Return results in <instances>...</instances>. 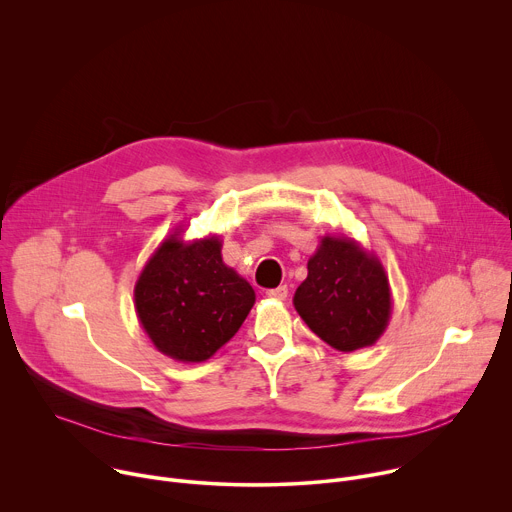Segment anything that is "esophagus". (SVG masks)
<instances>
[{"label":"esophagus","mask_w":512,"mask_h":512,"mask_svg":"<svg viewBox=\"0 0 512 512\" xmlns=\"http://www.w3.org/2000/svg\"><path fill=\"white\" fill-rule=\"evenodd\" d=\"M265 296H267L269 300L283 302V300L287 298V287H285V285H279V287H275V289H267V291H265Z\"/></svg>","instance_id":"1"}]
</instances>
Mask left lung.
<instances>
[{"label":"left lung","mask_w":512,"mask_h":512,"mask_svg":"<svg viewBox=\"0 0 512 512\" xmlns=\"http://www.w3.org/2000/svg\"><path fill=\"white\" fill-rule=\"evenodd\" d=\"M294 306L308 328L340 352L373 346L387 330L393 298L381 259L352 237L324 235L308 261Z\"/></svg>","instance_id":"obj_1"}]
</instances>
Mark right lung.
<instances>
[{"label":"right lung","instance_id":"right-lung-1","mask_svg":"<svg viewBox=\"0 0 512 512\" xmlns=\"http://www.w3.org/2000/svg\"><path fill=\"white\" fill-rule=\"evenodd\" d=\"M178 227L143 265L135 314L152 344L180 362H204L241 328L255 289L225 265L218 235L184 241Z\"/></svg>","mask_w":512,"mask_h":512}]
</instances>
